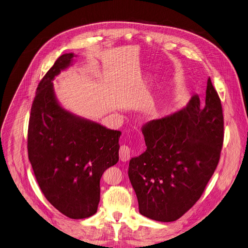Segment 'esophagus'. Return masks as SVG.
<instances>
[{
    "mask_svg": "<svg viewBox=\"0 0 248 248\" xmlns=\"http://www.w3.org/2000/svg\"><path fill=\"white\" fill-rule=\"evenodd\" d=\"M129 158H130V148L126 145H122L120 148V159L123 162H125Z\"/></svg>",
    "mask_w": 248,
    "mask_h": 248,
    "instance_id": "esophagus-1",
    "label": "esophagus"
}]
</instances>
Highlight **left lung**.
<instances>
[{"label": "left lung", "instance_id": "left-lung-1", "mask_svg": "<svg viewBox=\"0 0 248 248\" xmlns=\"http://www.w3.org/2000/svg\"><path fill=\"white\" fill-rule=\"evenodd\" d=\"M146 150L129 161L140 213L157 221L181 217L201 198L223 142V116L211 78L206 98L193 95L181 110L142 127Z\"/></svg>", "mask_w": 248, "mask_h": 248}]
</instances>
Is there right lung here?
<instances>
[{
    "label": "right lung",
    "mask_w": 248,
    "mask_h": 248,
    "mask_svg": "<svg viewBox=\"0 0 248 248\" xmlns=\"http://www.w3.org/2000/svg\"><path fill=\"white\" fill-rule=\"evenodd\" d=\"M76 55H61L39 82L28 132L29 159L43 195L70 218L97 213L100 180L119 161L122 132L79 117L58 102L52 81L73 64Z\"/></svg>",
    "instance_id": "right-lung-1"
}]
</instances>
